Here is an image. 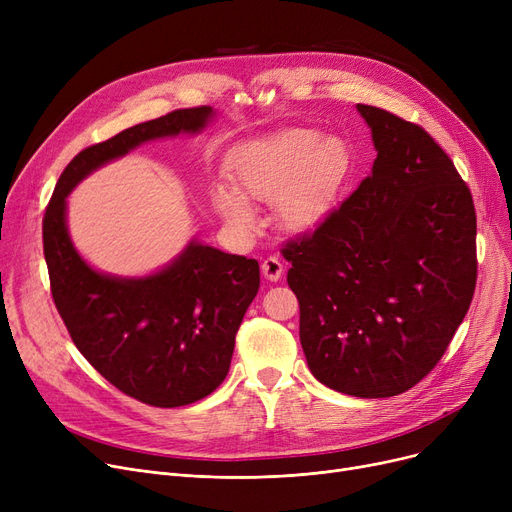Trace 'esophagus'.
Listing matches in <instances>:
<instances>
[{"instance_id":"34e87169","label":"esophagus","mask_w":512,"mask_h":512,"mask_svg":"<svg viewBox=\"0 0 512 512\" xmlns=\"http://www.w3.org/2000/svg\"><path fill=\"white\" fill-rule=\"evenodd\" d=\"M261 272L270 282H278L282 278V274H284V265H282V261L278 257H267L261 263Z\"/></svg>"}]
</instances>
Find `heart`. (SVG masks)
I'll return each instance as SVG.
<instances>
[{"label":"heart","mask_w":512,"mask_h":512,"mask_svg":"<svg viewBox=\"0 0 512 512\" xmlns=\"http://www.w3.org/2000/svg\"><path fill=\"white\" fill-rule=\"evenodd\" d=\"M351 157L342 139L324 137L315 128H286L257 139L234 161L232 188L213 186L215 211L240 232L255 228L248 199L276 203L282 224L309 232L324 222L346 180Z\"/></svg>","instance_id":"b5f03b06"}]
</instances>
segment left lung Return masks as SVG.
I'll return each instance as SVG.
<instances>
[{"instance_id":"8db88e82","label":"left lung","mask_w":512,"mask_h":512,"mask_svg":"<svg viewBox=\"0 0 512 512\" xmlns=\"http://www.w3.org/2000/svg\"><path fill=\"white\" fill-rule=\"evenodd\" d=\"M378 157L311 234L282 249L315 378L342 394L388 398L436 367L477 280L469 186L429 134L357 105Z\"/></svg>"}]
</instances>
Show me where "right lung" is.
Here are the masks:
<instances>
[{
    "label": "right lung",
    "instance_id": "right-lung-1",
    "mask_svg": "<svg viewBox=\"0 0 512 512\" xmlns=\"http://www.w3.org/2000/svg\"><path fill=\"white\" fill-rule=\"evenodd\" d=\"M209 105L176 110L80 151L62 172L43 218L53 303L83 357L120 392L174 409L211 394L228 375L234 338L259 290V263L191 240L145 278L101 274L78 255L66 226L72 188L141 143L197 134Z\"/></svg>",
    "mask_w": 512,
    "mask_h": 512
}]
</instances>
